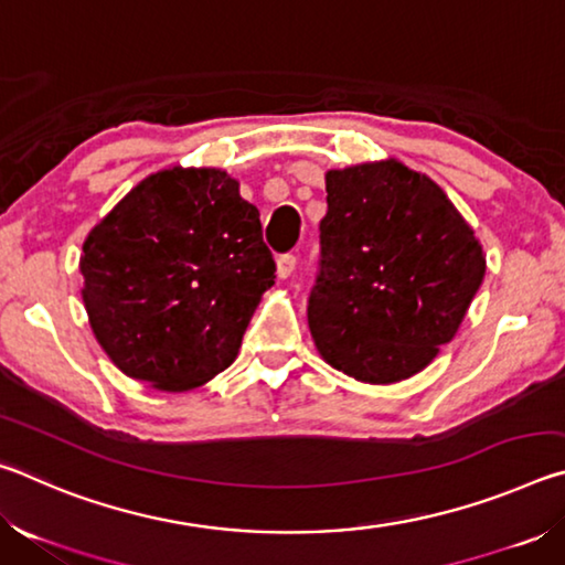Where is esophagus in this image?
<instances>
[{
    "mask_svg": "<svg viewBox=\"0 0 565 565\" xmlns=\"http://www.w3.org/2000/svg\"><path fill=\"white\" fill-rule=\"evenodd\" d=\"M296 269V256L294 254H281L279 259H276V274H279V279H289Z\"/></svg>",
    "mask_w": 565,
    "mask_h": 565,
    "instance_id": "esophagus-1",
    "label": "esophagus"
}]
</instances>
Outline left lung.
Masks as SVG:
<instances>
[{
    "label": "left lung",
    "mask_w": 565,
    "mask_h": 565,
    "mask_svg": "<svg viewBox=\"0 0 565 565\" xmlns=\"http://www.w3.org/2000/svg\"><path fill=\"white\" fill-rule=\"evenodd\" d=\"M327 194L306 309L317 349L366 384L414 376L461 327L481 244L441 186L396 159L331 169Z\"/></svg>",
    "instance_id": "8db88e82"
}]
</instances>
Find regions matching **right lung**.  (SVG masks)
<instances>
[{"label": "right lung", "mask_w": 565, "mask_h": 565, "mask_svg": "<svg viewBox=\"0 0 565 565\" xmlns=\"http://www.w3.org/2000/svg\"><path fill=\"white\" fill-rule=\"evenodd\" d=\"M84 306L124 374L186 391L236 359L274 284L259 209L218 169H167L134 186L92 228Z\"/></svg>", "instance_id": "add662e5"}]
</instances>
